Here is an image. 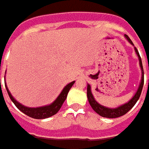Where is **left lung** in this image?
Returning <instances> with one entry per match:
<instances>
[{"instance_id":"8db88e82","label":"left lung","mask_w":149,"mask_h":149,"mask_svg":"<svg viewBox=\"0 0 149 149\" xmlns=\"http://www.w3.org/2000/svg\"><path fill=\"white\" fill-rule=\"evenodd\" d=\"M125 39L129 41V43L131 44L133 46H134V44L133 42L131 41V39L129 38L128 35H125ZM134 50H135V53L139 58V66H140V68H141L142 72V77H141V81L139 83V86L138 87V90L136 91V93L134 94V95L131 98L130 100H129L127 103L124 104V105H121L118 107H116V108H109V107H106V106H104V105H100L99 104L96 100H95L94 96L91 93V86L89 84H87V99H88V101H89V104L91 106V108L94 110V111H95L98 115H100V116L102 117H105V118H117V117H120V116H124L125 115L126 113L130 110L134 105H135L136 102L138 101L139 96L141 95L142 89H143V64H142V60L140 56H139V54L138 52V50L134 47ZM148 69H149V66H148Z\"/></svg>"}]
</instances>
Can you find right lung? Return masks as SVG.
Listing matches in <instances>:
<instances>
[{"label":"right lung","mask_w":149,"mask_h":149,"mask_svg":"<svg viewBox=\"0 0 149 149\" xmlns=\"http://www.w3.org/2000/svg\"><path fill=\"white\" fill-rule=\"evenodd\" d=\"M74 82L75 81H73L68 83L67 86H65L64 88L63 89L61 93L59 94L58 96L56 98V100H54V102H52L49 105L40 106V107H27L25 105L20 104L10 94L7 86H6V83H5V85H6V88L8 95L10 96V100H12V102L15 104V105L21 112H23L24 114H25V115H27L28 116L33 118V119H46V118L54 116L55 114H57L58 112V110L62 107L63 102L67 99L68 93L71 89V87L72 86V85L74 84Z\"/></svg>","instance_id":"obj_1"}]
</instances>
